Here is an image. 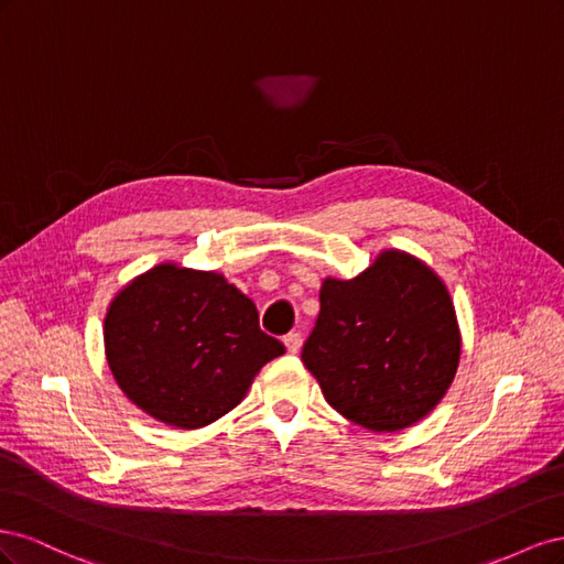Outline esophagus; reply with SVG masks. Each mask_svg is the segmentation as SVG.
<instances>
[{
	"label": "esophagus",
	"mask_w": 564,
	"mask_h": 564,
	"mask_svg": "<svg viewBox=\"0 0 564 564\" xmlns=\"http://www.w3.org/2000/svg\"><path fill=\"white\" fill-rule=\"evenodd\" d=\"M301 344H303V338H301L299 332H292V334L284 336V346H286V350L292 352V355H296L301 350Z\"/></svg>",
	"instance_id": "1"
}]
</instances>
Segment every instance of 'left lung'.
Listing matches in <instances>:
<instances>
[{
  "label": "left lung",
  "instance_id": "left-lung-1",
  "mask_svg": "<svg viewBox=\"0 0 564 564\" xmlns=\"http://www.w3.org/2000/svg\"><path fill=\"white\" fill-rule=\"evenodd\" d=\"M301 360L324 398L371 433L431 414L460 360L447 284L416 256L386 249L352 280L324 278Z\"/></svg>",
  "mask_w": 564,
  "mask_h": 564
}]
</instances>
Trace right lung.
Instances as JSON below:
<instances>
[{"mask_svg": "<svg viewBox=\"0 0 564 564\" xmlns=\"http://www.w3.org/2000/svg\"><path fill=\"white\" fill-rule=\"evenodd\" d=\"M106 357L117 386L152 419L183 431L240 404L256 373L284 352L251 299L220 272L160 263L108 305Z\"/></svg>", "mask_w": 564, "mask_h": 564, "instance_id": "1", "label": "right lung"}]
</instances>
